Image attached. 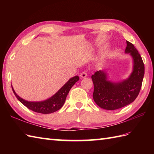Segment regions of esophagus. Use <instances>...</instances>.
<instances>
[{
  "instance_id": "34e87169",
  "label": "esophagus",
  "mask_w": 154,
  "mask_h": 154,
  "mask_svg": "<svg viewBox=\"0 0 154 154\" xmlns=\"http://www.w3.org/2000/svg\"><path fill=\"white\" fill-rule=\"evenodd\" d=\"M80 77H81V78L87 77V73H86V72L83 71V72H82V73H81L80 74Z\"/></svg>"
}]
</instances>
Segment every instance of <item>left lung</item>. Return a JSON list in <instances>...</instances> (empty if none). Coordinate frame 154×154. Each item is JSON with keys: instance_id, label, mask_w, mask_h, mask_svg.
<instances>
[{"instance_id": "8db88e82", "label": "left lung", "mask_w": 154, "mask_h": 154, "mask_svg": "<svg viewBox=\"0 0 154 154\" xmlns=\"http://www.w3.org/2000/svg\"><path fill=\"white\" fill-rule=\"evenodd\" d=\"M126 44L125 53L128 54L133 60L132 71L126 79L112 82L108 80L104 70L97 71L91 76L94 84V101L103 109L116 110L132 103L141 89L144 64L134 45L128 41Z\"/></svg>"}]
</instances>
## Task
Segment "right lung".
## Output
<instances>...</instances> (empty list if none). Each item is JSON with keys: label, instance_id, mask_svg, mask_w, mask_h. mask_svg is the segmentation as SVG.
Here are the masks:
<instances>
[{"label": "right lung", "instance_id": "obj_1", "mask_svg": "<svg viewBox=\"0 0 154 154\" xmlns=\"http://www.w3.org/2000/svg\"><path fill=\"white\" fill-rule=\"evenodd\" d=\"M79 80V76H75L71 78L53 96L45 100L38 101V102L28 101L22 99L16 93L12 86V89L17 99L28 109L38 113L50 114L58 110L63 106L71 88Z\"/></svg>", "mask_w": 154, "mask_h": 154}]
</instances>
